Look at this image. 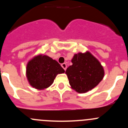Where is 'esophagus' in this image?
Returning <instances> with one entry per match:
<instances>
[{"label":"esophagus","instance_id":"esophagus-1","mask_svg":"<svg viewBox=\"0 0 128 128\" xmlns=\"http://www.w3.org/2000/svg\"><path fill=\"white\" fill-rule=\"evenodd\" d=\"M61 66H62V68H63V69H64V70H66V69H67V64H66V63H63V64H61Z\"/></svg>","mask_w":128,"mask_h":128}]
</instances>
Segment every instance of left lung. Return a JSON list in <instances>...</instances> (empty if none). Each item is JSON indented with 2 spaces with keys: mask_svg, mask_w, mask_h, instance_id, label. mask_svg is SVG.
<instances>
[{
  "mask_svg": "<svg viewBox=\"0 0 128 128\" xmlns=\"http://www.w3.org/2000/svg\"><path fill=\"white\" fill-rule=\"evenodd\" d=\"M70 66L66 70L71 88L80 94L92 90L102 80L104 67L91 52L75 54Z\"/></svg>",
  "mask_w": 128,
  "mask_h": 128,
  "instance_id": "left-lung-1",
  "label": "left lung"
}]
</instances>
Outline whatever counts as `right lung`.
<instances>
[{
	"mask_svg": "<svg viewBox=\"0 0 128 128\" xmlns=\"http://www.w3.org/2000/svg\"><path fill=\"white\" fill-rule=\"evenodd\" d=\"M65 70L54 59L43 54H38L28 60L26 77L29 84L37 90H44L52 84L58 74Z\"/></svg>",
	"mask_w": 128,
	"mask_h": 128,
	"instance_id": "add662e5",
	"label": "right lung"
}]
</instances>
